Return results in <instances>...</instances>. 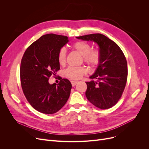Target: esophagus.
I'll use <instances>...</instances> for the list:
<instances>
[{
    "instance_id": "1",
    "label": "esophagus",
    "mask_w": 149,
    "mask_h": 149,
    "mask_svg": "<svg viewBox=\"0 0 149 149\" xmlns=\"http://www.w3.org/2000/svg\"><path fill=\"white\" fill-rule=\"evenodd\" d=\"M71 83L72 86H75L76 84H77L78 82L76 81H71Z\"/></svg>"
}]
</instances>
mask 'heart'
<instances>
[{"mask_svg":"<svg viewBox=\"0 0 149 149\" xmlns=\"http://www.w3.org/2000/svg\"><path fill=\"white\" fill-rule=\"evenodd\" d=\"M74 49L82 55L83 61L90 66H96L100 61V52L97 49H91V45L85 42L79 41L73 44ZM66 52L64 48L60 49L58 53L57 59L58 63L63 65L66 62ZM86 70L83 66L68 67L65 71V74L71 79H79L86 73Z\"/></svg>","mask_w":149,"mask_h":149,"instance_id":"heart-1","label":"heart"}]
</instances>
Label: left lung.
Segmentation results:
<instances>
[{
	"label": "left lung",
	"instance_id": "8db88e82",
	"mask_svg": "<svg viewBox=\"0 0 149 149\" xmlns=\"http://www.w3.org/2000/svg\"><path fill=\"white\" fill-rule=\"evenodd\" d=\"M96 42L100 47V61L91 79L96 81L86 82V96L88 101L100 109L114 106L121 97L127 79V63L120 47L105 35L93 33L76 37Z\"/></svg>",
	"mask_w": 149,
	"mask_h": 149
}]
</instances>
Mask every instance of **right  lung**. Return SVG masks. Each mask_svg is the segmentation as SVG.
Here are the masks:
<instances>
[{"mask_svg": "<svg viewBox=\"0 0 149 149\" xmlns=\"http://www.w3.org/2000/svg\"><path fill=\"white\" fill-rule=\"evenodd\" d=\"M69 42L68 37L53 33L42 36L26 49L20 69V82L26 100L35 109L52 114L63 107L70 97L71 84L60 78L58 84L48 79L60 70L57 56Z\"/></svg>", "mask_w": 149, "mask_h": 149, "instance_id": "obj_1", "label": "right lung"}]
</instances>
